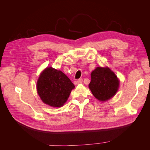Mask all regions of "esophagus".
I'll return each mask as SVG.
<instances>
[{
    "mask_svg": "<svg viewBox=\"0 0 150 150\" xmlns=\"http://www.w3.org/2000/svg\"><path fill=\"white\" fill-rule=\"evenodd\" d=\"M77 83H78V84H82L83 83V79L82 78L79 79L78 81H77Z\"/></svg>",
    "mask_w": 150,
    "mask_h": 150,
    "instance_id": "obj_1",
    "label": "esophagus"
}]
</instances>
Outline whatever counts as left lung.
Segmentation results:
<instances>
[{"label": "left lung", "mask_w": 150, "mask_h": 150, "mask_svg": "<svg viewBox=\"0 0 150 150\" xmlns=\"http://www.w3.org/2000/svg\"><path fill=\"white\" fill-rule=\"evenodd\" d=\"M89 88L94 96L101 101L111 98L119 88V80L108 67H98L91 72Z\"/></svg>", "instance_id": "left-lung-1"}]
</instances>
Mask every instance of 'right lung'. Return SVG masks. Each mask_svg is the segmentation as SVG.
<instances>
[{"instance_id":"1","label":"right lung","mask_w":150,"mask_h":150,"mask_svg":"<svg viewBox=\"0 0 150 150\" xmlns=\"http://www.w3.org/2000/svg\"><path fill=\"white\" fill-rule=\"evenodd\" d=\"M74 85L61 71L47 67L40 75L38 93L42 101L53 107H61L67 100Z\"/></svg>"}]
</instances>
